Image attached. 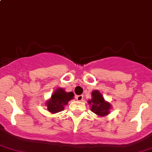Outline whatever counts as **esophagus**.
Instances as JSON below:
<instances>
[{"instance_id": "esophagus-1", "label": "esophagus", "mask_w": 152, "mask_h": 152, "mask_svg": "<svg viewBox=\"0 0 152 152\" xmlns=\"http://www.w3.org/2000/svg\"><path fill=\"white\" fill-rule=\"evenodd\" d=\"M76 99L79 102L83 101V95H78V96H76Z\"/></svg>"}]
</instances>
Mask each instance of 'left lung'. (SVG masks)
I'll list each match as a JSON object with an SVG mask.
<instances>
[{"label": "left lung", "mask_w": 152, "mask_h": 152, "mask_svg": "<svg viewBox=\"0 0 152 152\" xmlns=\"http://www.w3.org/2000/svg\"><path fill=\"white\" fill-rule=\"evenodd\" d=\"M91 107V110L98 116H106L110 113L112 105L110 102L105 101L102 94L98 90H94L91 92V99L88 101Z\"/></svg>", "instance_id": "1"}]
</instances>
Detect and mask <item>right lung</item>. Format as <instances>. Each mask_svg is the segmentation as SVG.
<instances>
[{
    "label": "right lung",
    "instance_id": "1",
    "mask_svg": "<svg viewBox=\"0 0 152 152\" xmlns=\"http://www.w3.org/2000/svg\"><path fill=\"white\" fill-rule=\"evenodd\" d=\"M73 92H66L63 88H58L51 95V97L47 100L45 105L50 113H56L64 110V107L68 104L70 100L74 99Z\"/></svg>",
    "mask_w": 152,
    "mask_h": 152
}]
</instances>
